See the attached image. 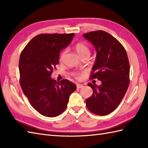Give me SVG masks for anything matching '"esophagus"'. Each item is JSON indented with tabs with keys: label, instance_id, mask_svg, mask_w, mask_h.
Instances as JSON below:
<instances>
[{
	"label": "esophagus",
	"instance_id": "obj_1",
	"mask_svg": "<svg viewBox=\"0 0 148 148\" xmlns=\"http://www.w3.org/2000/svg\"><path fill=\"white\" fill-rule=\"evenodd\" d=\"M83 87V85L82 84H77V88H81Z\"/></svg>",
	"mask_w": 148,
	"mask_h": 148
}]
</instances>
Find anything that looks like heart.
I'll return each instance as SVG.
<instances>
[{
  "label": "heart",
  "instance_id": "1",
  "mask_svg": "<svg viewBox=\"0 0 148 148\" xmlns=\"http://www.w3.org/2000/svg\"><path fill=\"white\" fill-rule=\"evenodd\" d=\"M75 50L77 51L78 54H79L81 57H82L85 55H90V50L89 47H88V45L87 44L83 43V42H78L77 44H75ZM66 51H67L66 49H65V50H64L63 52H62V54L61 55V60H63L66 53ZM73 75L75 77V78H78V79L80 78V75L78 73H75Z\"/></svg>",
  "mask_w": 148,
  "mask_h": 148
}]
</instances>
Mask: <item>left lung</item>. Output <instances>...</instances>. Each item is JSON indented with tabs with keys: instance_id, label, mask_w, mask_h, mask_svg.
<instances>
[{
	"instance_id": "8db88e82",
	"label": "left lung",
	"mask_w": 148,
	"mask_h": 148,
	"mask_svg": "<svg viewBox=\"0 0 148 148\" xmlns=\"http://www.w3.org/2000/svg\"><path fill=\"white\" fill-rule=\"evenodd\" d=\"M97 51L90 79H98L97 86L88 83L93 94L86 99L90 112L99 116L111 113L116 109L125 94L130 82V65L127 52L116 38L111 34L97 30L84 34Z\"/></svg>"
}]
</instances>
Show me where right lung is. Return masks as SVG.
<instances>
[{
    "mask_svg": "<svg viewBox=\"0 0 148 148\" xmlns=\"http://www.w3.org/2000/svg\"><path fill=\"white\" fill-rule=\"evenodd\" d=\"M71 34H42L33 38L19 57V83L32 106L42 115L63 113L77 86L67 79L56 82L51 75L59 63L61 50L70 44Z\"/></svg>",
    "mask_w": 148,
    "mask_h": 148,
    "instance_id": "add662e5",
    "label": "right lung"
}]
</instances>
